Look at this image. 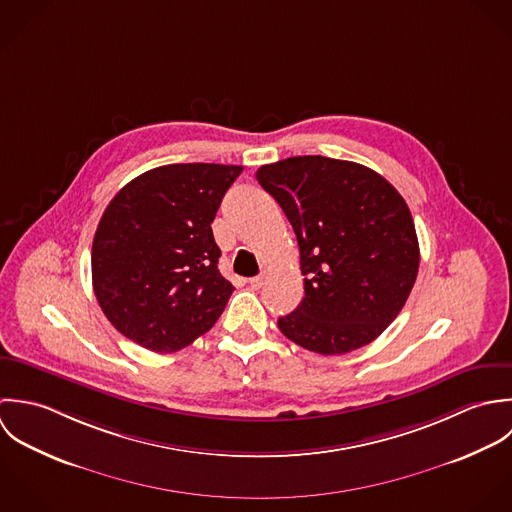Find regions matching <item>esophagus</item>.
Returning <instances> with one entry per match:
<instances>
[{"label":"esophagus","mask_w":512,"mask_h":512,"mask_svg":"<svg viewBox=\"0 0 512 512\" xmlns=\"http://www.w3.org/2000/svg\"><path fill=\"white\" fill-rule=\"evenodd\" d=\"M249 285H251V289H261L263 285H265V275H257V277H253V279H249Z\"/></svg>","instance_id":"esophagus-1"}]
</instances>
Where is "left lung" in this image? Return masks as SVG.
I'll use <instances>...</instances> for the list:
<instances>
[{
	"label": "left lung",
	"mask_w": 512,
	"mask_h": 512,
	"mask_svg": "<svg viewBox=\"0 0 512 512\" xmlns=\"http://www.w3.org/2000/svg\"><path fill=\"white\" fill-rule=\"evenodd\" d=\"M291 221L305 297L279 330L322 356L376 340L400 314L419 269L406 200L378 172L348 160L295 156L257 170Z\"/></svg>",
	"instance_id": "obj_1"
}]
</instances>
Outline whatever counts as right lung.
I'll list each match as a JSON object with an SVG mask.
<instances>
[{"label":"right lung","instance_id":"right-lung-1","mask_svg":"<svg viewBox=\"0 0 512 512\" xmlns=\"http://www.w3.org/2000/svg\"><path fill=\"white\" fill-rule=\"evenodd\" d=\"M243 166L168 164L128 182L93 239V289L110 324L152 352L205 334L233 285L217 269L211 221Z\"/></svg>","mask_w":512,"mask_h":512}]
</instances>
